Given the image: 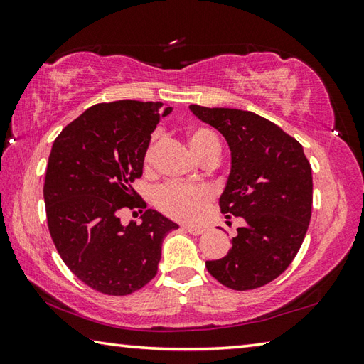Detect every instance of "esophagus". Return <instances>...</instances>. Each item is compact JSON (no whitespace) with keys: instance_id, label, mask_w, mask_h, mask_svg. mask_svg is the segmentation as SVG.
I'll list each match as a JSON object with an SVG mask.
<instances>
[{"instance_id":"1","label":"esophagus","mask_w":364,"mask_h":364,"mask_svg":"<svg viewBox=\"0 0 364 364\" xmlns=\"http://www.w3.org/2000/svg\"><path fill=\"white\" fill-rule=\"evenodd\" d=\"M183 228L186 230L188 233H191L192 236H200V235H203V231H205L202 227H194V225H184Z\"/></svg>"}]
</instances>
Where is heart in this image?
I'll return each instance as SVG.
<instances>
[{"instance_id": "obj_1", "label": "heart", "mask_w": 364, "mask_h": 364, "mask_svg": "<svg viewBox=\"0 0 364 364\" xmlns=\"http://www.w3.org/2000/svg\"><path fill=\"white\" fill-rule=\"evenodd\" d=\"M159 134L154 133L150 137L144 153V164L150 167L154 161V154L159 146ZM191 149L200 159H205L213 153H220L219 139L211 129L208 128H194L189 133ZM213 200V192L205 186H186V184L170 183L156 191L154 203L159 210L167 214L168 218L176 220L192 222L202 218L208 205Z\"/></svg>"}]
</instances>
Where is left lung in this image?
Masks as SVG:
<instances>
[{"instance_id":"1","label":"left lung","mask_w":364,"mask_h":364,"mask_svg":"<svg viewBox=\"0 0 364 364\" xmlns=\"http://www.w3.org/2000/svg\"><path fill=\"white\" fill-rule=\"evenodd\" d=\"M189 109L225 137L231 168L220 211L245 220L225 257L206 261L208 272L231 289L261 288L288 269L304 242L313 205L310 162L296 139L258 114L198 105Z\"/></svg>"}]
</instances>
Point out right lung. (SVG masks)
Wrapping results in <instances>:
<instances>
[{
    "instance_id": "obj_1",
    "label": "right lung",
    "mask_w": 364,
    "mask_h": 364,
    "mask_svg": "<svg viewBox=\"0 0 364 364\" xmlns=\"http://www.w3.org/2000/svg\"><path fill=\"white\" fill-rule=\"evenodd\" d=\"M162 103H98L60 131L46 166L43 198L54 245L67 267L92 289L127 296L158 272L161 247L175 222L146 210L142 223L123 225V208H145L131 188L142 176L144 153Z\"/></svg>"
}]
</instances>
